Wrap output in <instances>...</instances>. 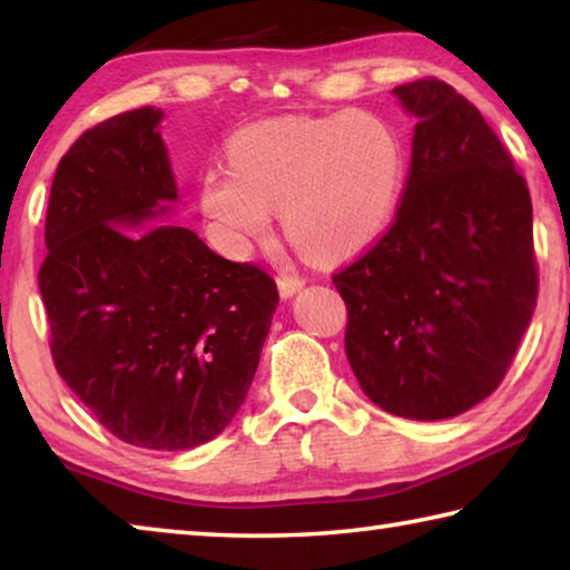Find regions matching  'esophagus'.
I'll use <instances>...</instances> for the list:
<instances>
[{
  "label": "esophagus",
  "instance_id": "obj_1",
  "mask_svg": "<svg viewBox=\"0 0 570 570\" xmlns=\"http://www.w3.org/2000/svg\"><path fill=\"white\" fill-rule=\"evenodd\" d=\"M276 286H278V294H282L284 298H292L294 294L302 292L304 282H302V278H296V276H278Z\"/></svg>",
  "mask_w": 570,
  "mask_h": 570
}]
</instances>
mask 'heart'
<instances>
[{
  "label": "heart",
  "instance_id": "b5f03b06",
  "mask_svg": "<svg viewBox=\"0 0 570 570\" xmlns=\"http://www.w3.org/2000/svg\"><path fill=\"white\" fill-rule=\"evenodd\" d=\"M228 166L198 180V204L230 254L272 226L278 208L294 244L316 258H342L382 236L397 208L404 150L372 112L250 122L228 140Z\"/></svg>",
  "mask_w": 570,
  "mask_h": 570
}]
</instances>
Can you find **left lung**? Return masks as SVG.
I'll list each match as a JSON object with an SVG mask.
<instances>
[{"instance_id":"1","label":"left lung","mask_w":570,"mask_h":570,"mask_svg":"<svg viewBox=\"0 0 570 570\" xmlns=\"http://www.w3.org/2000/svg\"><path fill=\"white\" fill-rule=\"evenodd\" d=\"M417 125L392 228L334 276L362 392L448 420L498 390L538 296L533 206L475 105L435 77L392 90Z\"/></svg>"}]
</instances>
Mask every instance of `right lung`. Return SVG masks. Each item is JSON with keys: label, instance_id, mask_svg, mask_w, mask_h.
Masks as SVG:
<instances>
[{"label": "right lung", "instance_id": "add662e5", "mask_svg": "<svg viewBox=\"0 0 570 570\" xmlns=\"http://www.w3.org/2000/svg\"><path fill=\"white\" fill-rule=\"evenodd\" d=\"M163 110L120 112L57 166L40 292L52 360L115 438L190 450L228 428L278 306L274 278L210 250L178 204Z\"/></svg>", "mask_w": 570, "mask_h": 570}]
</instances>
